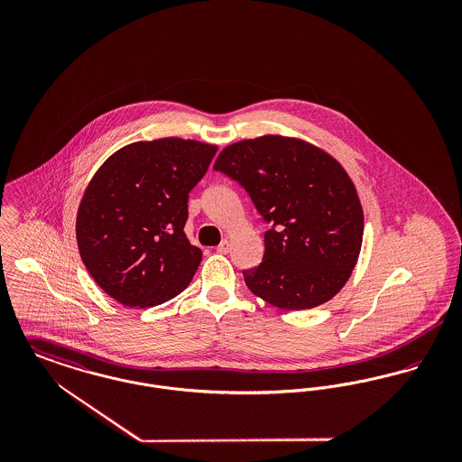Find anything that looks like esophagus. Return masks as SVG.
<instances>
[{
	"instance_id": "obj_1",
	"label": "esophagus",
	"mask_w": 462,
	"mask_h": 462,
	"mask_svg": "<svg viewBox=\"0 0 462 462\" xmlns=\"http://www.w3.org/2000/svg\"><path fill=\"white\" fill-rule=\"evenodd\" d=\"M217 251H218L220 254H226V253L230 251V241H226V239H225V241H221L220 245L217 247Z\"/></svg>"
}]
</instances>
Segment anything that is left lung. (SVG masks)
Masks as SVG:
<instances>
[{
	"instance_id": "left-lung-1",
	"label": "left lung",
	"mask_w": 462,
	"mask_h": 462,
	"mask_svg": "<svg viewBox=\"0 0 462 462\" xmlns=\"http://www.w3.org/2000/svg\"><path fill=\"white\" fill-rule=\"evenodd\" d=\"M213 168L245 189L270 225L263 262L242 272L249 291L284 310L334 298L364 236L360 199L343 166L303 140L264 134L225 147Z\"/></svg>"
}]
</instances>
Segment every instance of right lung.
Wrapping results in <instances>:
<instances>
[{
    "instance_id": "add662e5",
    "label": "right lung",
    "mask_w": 462,
    "mask_h": 462,
    "mask_svg": "<svg viewBox=\"0 0 462 462\" xmlns=\"http://www.w3.org/2000/svg\"><path fill=\"white\" fill-rule=\"evenodd\" d=\"M217 151L181 138L134 142L91 178L76 239L89 275L110 298L125 307H155L190 284L202 251L183 232L189 192Z\"/></svg>"
}]
</instances>
